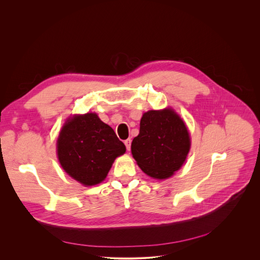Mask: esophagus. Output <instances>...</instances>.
I'll use <instances>...</instances> for the list:
<instances>
[{
    "label": "esophagus",
    "instance_id": "obj_1",
    "mask_svg": "<svg viewBox=\"0 0 260 260\" xmlns=\"http://www.w3.org/2000/svg\"><path fill=\"white\" fill-rule=\"evenodd\" d=\"M124 144H125L126 149L129 151V150H131V145H132V140H131V139L125 140V141H124Z\"/></svg>",
    "mask_w": 260,
    "mask_h": 260
}]
</instances>
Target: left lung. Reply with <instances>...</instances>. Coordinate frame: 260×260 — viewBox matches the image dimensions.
I'll list each match as a JSON object with an SVG mask.
<instances>
[{"label":"left lung","instance_id":"obj_1","mask_svg":"<svg viewBox=\"0 0 260 260\" xmlns=\"http://www.w3.org/2000/svg\"><path fill=\"white\" fill-rule=\"evenodd\" d=\"M190 149L186 125L171 108L144 113L132 154L141 170L154 179H167L184 164Z\"/></svg>","mask_w":260,"mask_h":260}]
</instances>
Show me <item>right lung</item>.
<instances>
[{"instance_id":"add662e5","label":"right lung","mask_w":260,"mask_h":260,"mask_svg":"<svg viewBox=\"0 0 260 260\" xmlns=\"http://www.w3.org/2000/svg\"><path fill=\"white\" fill-rule=\"evenodd\" d=\"M56 145L62 169L85 186L104 181L115 158L126 150L112 127L104 123L95 113L69 118Z\"/></svg>"}]
</instances>
